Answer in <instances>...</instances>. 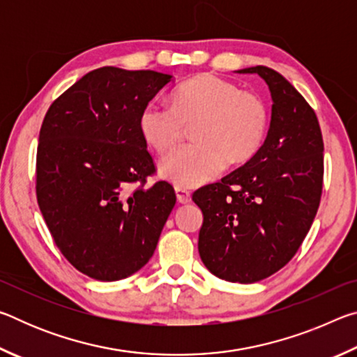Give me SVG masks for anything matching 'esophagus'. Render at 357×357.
I'll list each match as a JSON object with an SVG mask.
<instances>
[{"label":"esophagus","instance_id":"obj_1","mask_svg":"<svg viewBox=\"0 0 357 357\" xmlns=\"http://www.w3.org/2000/svg\"><path fill=\"white\" fill-rule=\"evenodd\" d=\"M174 192H176V198H178L179 203H183V204L190 203L192 195H190L189 190L184 189V187H176V189H174Z\"/></svg>","mask_w":357,"mask_h":357}]
</instances>
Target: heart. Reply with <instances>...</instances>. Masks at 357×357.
<instances>
[{
    "instance_id": "b5f03b06",
    "label": "heart",
    "mask_w": 357,
    "mask_h": 357,
    "mask_svg": "<svg viewBox=\"0 0 357 357\" xmlns=\"http://www.w3.org/2000/svg\"><path fill=\"white\" fill-rule=\"evenodd\" d=\"M268 124L269 110L261 96L209 72L181 83L172 94V107L149 102L140 114L142 135L159 154L176 148L185 126H192L195 142L160 162L162 176L184 187L214 179L228 162L252 159Z\"/></svg>"
}]
</instances>
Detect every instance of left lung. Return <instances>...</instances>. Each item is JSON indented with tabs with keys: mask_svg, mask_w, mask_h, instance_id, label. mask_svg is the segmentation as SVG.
Masks as SVG:
<instances>
[{
	"mask_svg": "<svg viewBox=\"0 0 357 357\" xmlns=\"http://www.w3.org/2000/svg\"><path fill=\"white\" fill-rule=\"evenodd\" d=\"M258 74L269 86L273 113L258 153L220 183L193 192L203 213L198 252L219 279L255 283L282 269L315 219L323 190V137L317 114L274 69Z\"/></svg>",
	"mask_w": 357,
	"mask_h": 357,
	"instance_id": "left-lung-1",
	"label": "left lung"
}]
</instances>
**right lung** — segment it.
I'll return each mask as SVG.
<instances>
[{
	"label": "right lung",
	"instance_id": "right-lung-1",
	"mask_svg": "<svg viewBox=\"0 0 357 357\" xmlns=\"http://www.w3.org/2000/svg\"><path fill=\"white\" fill-rule=\"evenodd\" d=\"M172 78L105 66L59 96L42 123L40 213L66 259L91 279L113 282L140 271L176 203L167 181L146 187L155 167L140 130L144 105Z\"/></svg>",
	"mask_w": 357,
	"mask_h": 357
}]
</instances>
